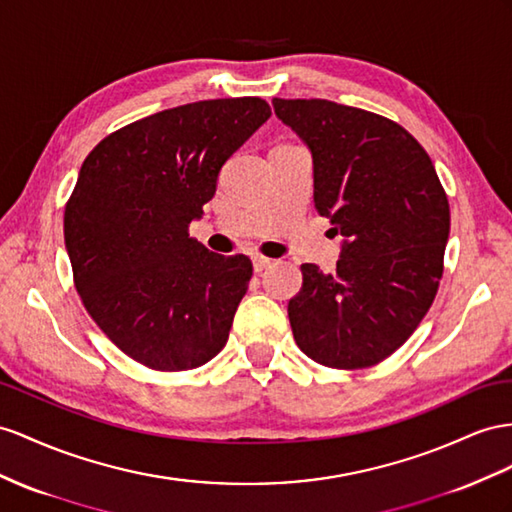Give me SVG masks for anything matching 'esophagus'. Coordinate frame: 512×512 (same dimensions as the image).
<instances>
[{
  "mask_svg": "<svg viewBox=\"0 0 512 512\" xmlns=\"http://www.w3.org/2000/svg\"><path fill=\"white\" fill-rule=\"evenodd\" d=\"M270 264H272V259H270V257H264V255H253V268H255V272H257V274H259V272H264Z\"/></svg>",
  "mask_w": 512,
  "mask_h": 512,
  "instance_id": "34e87169",
  "label": "esophagus"
}]
</instances>
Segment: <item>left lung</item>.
<instances>
[{
    "label": "left lung",
    "instance_id": "left-lung-1",
    "mask_svg": "<svg viewBox=\"0 0 512 512\" xmlns=\"http://www.w3.org/2000/svg\"><path fill=\"white\" fill-rule=\"evenodd\" d=\"M313 160V203L344 235L335 274L303 264L287 305L298 348L326 368L393 355L428 313L443 274L450 205L409 131L326 99H272Z\"/></svg>",
    "mask_w": 512,
    "mask_h": 512
}]
</instances>
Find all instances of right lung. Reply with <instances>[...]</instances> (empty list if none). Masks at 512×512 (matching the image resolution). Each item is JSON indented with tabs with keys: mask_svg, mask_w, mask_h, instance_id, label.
I'll return each mask as SVG.
<instances>
[{
	"mask_svg": "<svg viewBox=\"0 0 512 512\" xmlns=\"http://www.w3.org/2000/svg\"><path fill=\"white\" fill-rule=\"evenodd\" d=\"M270 114L259 97L186 103L114 131L80 168L64 209L77 294L110 342L151 370H194L227 344L253 264L207 251L188 227Z\"/></svg>",
	"mask_w": 512,
	"mask_h": 512,
	"instance_id": "right-lung-1",
	"label": "right lung"
}]
</instances>
